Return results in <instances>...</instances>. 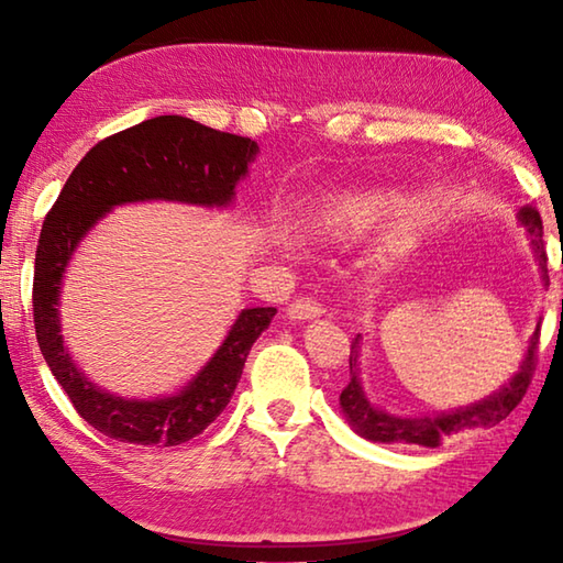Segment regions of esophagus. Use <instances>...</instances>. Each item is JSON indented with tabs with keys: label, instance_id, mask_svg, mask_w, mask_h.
I'll return each mask as SVG.
<instances>
[{
	"label": "esophagus",
	"instance_id": "obj_1",
	"mask_svg": "<svg viewBox=\"0 0 563 563\" xmlns=\"http://www.w3.org/2000/svg\"><path fill=\"white\" fill-rule=\"evenodd\" d=\"M322 302H318L316 298H298L290 302L288 308V316L292 320H312V318H320L322 316Z\"/></svg>",
	"mask_w": 563,
	"mask_h": 563
}]
</instances>
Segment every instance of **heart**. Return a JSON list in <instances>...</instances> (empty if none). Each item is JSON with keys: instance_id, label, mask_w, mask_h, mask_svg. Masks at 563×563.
<instances>
[{"instance_id": "b5f03b06", "label": "heart", "mask_w": 563, "mask_h": 563, "mask_svg": "<svg viewBox=\"0 0 563 563\" xmlns=\"http://www.w3.org/2000/svg\"><path fill=\"white\" fill-rule=\"evenodd\" d=\"M283 245H285V247H290V241H283Z\"/></svg>"}]
</instances>
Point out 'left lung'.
Returning a JSON list of instances; mask_svg holds the SVG:
<instances>
[{
	"label": "left lung",
	"instance_id": "1",
	"mask_svg": "<svg viewBox=\"0 0 563 563\" xmlns=\"http://www.w3.org/2000/svg\"><path fill=\"white\" fill-rule=\"evenodd\" d=\"M519 223L527 228V233L531 235L533 253H537V261L541 265V273H544V283H547L549 280L547 253H544V241H541V235H544V225H541V216L537 208L523 206L519 211ZM561 312H563V300H561ZM360 340H362L360 335L352 340L350 383L340 393V407L342 412H345L347 422L352 424V430L373 442H385V444L405 442V444L440 446L444 437L464 432V430H474V427H494L514 412V407L521 402V397L527 395V387L531 383L533 360H537V345H539V325L529 340L527 355L521 360L519 373L514 375L507 385L499 387L497 393L489 395L487 399H482V402L452 409V412H442L437 417H395L369 402L360 383V367H357Z\"/></svg>",
	"mask_w": 563,
	"mask_h": 563
}]
</instances>
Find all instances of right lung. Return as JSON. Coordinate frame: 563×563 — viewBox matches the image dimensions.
Returning a JSON list of instances; mask_svg holds the SVG:
<instances>
[{
  "instance_id": "add662e5",
  "label": "right lung",
  "mask_w": 563,
  "mask_h": 563,
  "mask_svg": "<svg viewBox=\"0 0 563 563\" xmlns=\"http://www.w3.org/2000/svg\"><path fill=\"white\" fill-rule=\"evenodd\" d=\"M258 144L186 117H156L99 141L66 178L46 213L34 261V328L56 383L87 422L111 440L176 446L201 434L231 402L253 342L275 308H245L203 369L170 397L111 395L76 367L59 325V292L71 255L113 206L178 201L223 208L247 174Z\"/></svg>"
}]
</instances>
